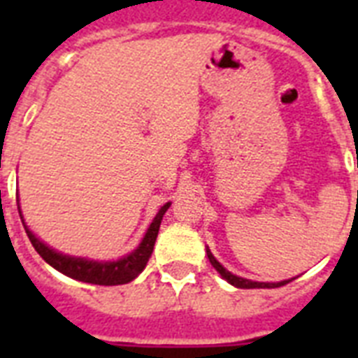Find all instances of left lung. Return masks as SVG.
<instances>
[{"mask_svg": "<svg viewBox=\"0 0 358 358\" xmlns=\"http://www.w3.org/2000/svg\"><path fill=\"white\" fill-rule=\"evenodd\" d=\"M206 255H208V260H210V264L215 267V271H217L219 275H221V277L227 280V282L232 284V286H236V288H243V289L278 288V286H284L286 282H289V280H282V282H256V280H249V278L238 277V275H234V273H230L229 269H224L223 264H219L217 258L212 255V250L208 249V247H206ZM292 280H294V278H292Z\"/></svg>", "mask_w": 358, "mask_h": 358, "instance_id": "1", "label": "left lung"}]
</instances>
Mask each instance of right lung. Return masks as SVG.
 <instances>
[{
  "label": "right lung",
  "mask_w": 358,
  "mask_h": 358,
  "mask_svg": "<svg viewBox=\"0 0 358 358\" xmlns=\"http://www.w3.org/2000/svg\"><path fill=\"white\" fill-rule=\"evenodd\" d=\"M169 206H171V202L159 208V212L156 213V217L146 230V234L141 239V243L129 255L122 256L119 260H91V258H81V256L63 255V252L52 249L50 245L36 238L29 230V227L25 224L20 206L18 212L31 245L35 247L36 252L53 269H57L59 273H63V275L74 278V280H80V282L98 284V286H119V284L131 282L134 278L139 277V273L146 267V262H148V258L152 256V250H154L159 224H162V219L169 210Z\"/></svg>",
  "instance_id": "obj_1"
}]
</instances>
